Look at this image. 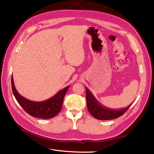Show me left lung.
Listing matches in <instances>:
<instances>
[{"label":"left lung","mask_w":154,"mask_h":154,"mask_svg":"<svg viewBox=\"0 0 154 154\" xmlns=\"http://www.w3.org/2000/svg\"><path fill=\"white\" fill-rule=\"evenodd\" d=\"M86 89V100L87 109L90 114L96 119L100 120H110L117 118L122 116L129 107L132 105L131 103L126 108L122 109H111L102 105L96 99L91 92L85 88Z\"/></svg>","instance_id":"8db88e82"}]
</instances>
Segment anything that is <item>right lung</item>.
I'll return each mask as SVG.
<instances>
[{"label": "right lung", "instance_id": "obj_1", "mask_svg": "<svg viewBox=\"0 0 154 154\" xmlns=\"http://www.w3.org/2000/svg\"><path fill=\"white\" fill-rule=\"evenodd\" d=\"M70 85L65 87L47 100L33 101L25 98L18 92L14 85L13 75L11 76L12 91L18 103L27 114L32 117L42 119L54 118L61 111L64 97Z\"/></svg>", "mask_w": 154, "mask_h": 154}]
</instances>
